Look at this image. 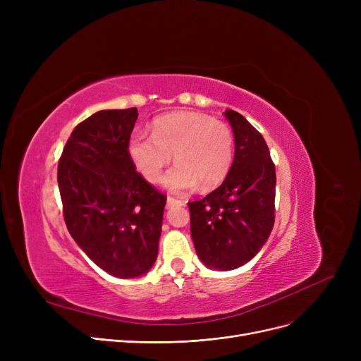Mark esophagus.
Wrapping results in <instances>:
<instances>
[{
  "label": "esophagus",
  "instance_id": "1",
  "mask_svg": "<svg viewBox=\"0 0 361 361\" xmlns=\"http://www.w3.org/2000/svg\"><path fill=\"white\" fill-rule=\"evenodd\" d=\"M166 203H168V206H174V204H184V200H181V199H177V197H173V196H168V197H166Z\"/></svg>",
  "mask_w": 361,
  "mask_h": 361
}]
</instances>
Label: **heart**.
I'll return each instance as SVG.
<instances>
[{"mask_svg":"<svg viewBox=\"0 0 361 361\" xmlns=\"http://www.w3.org/2000/svg\"><path fill=\"white\" fill-rule=\"evenodd\" d=\"M130 159L149 183H157L174 157L164 185L184 192L200 184L219 185L234 162V135L224 121L195 111L165 114L152 123V135L133 133L127 143Z\"/></svg>","mask_w":361,"mask_h":361,"instance_id":"obj_1","label":"heart"}]
</instances>
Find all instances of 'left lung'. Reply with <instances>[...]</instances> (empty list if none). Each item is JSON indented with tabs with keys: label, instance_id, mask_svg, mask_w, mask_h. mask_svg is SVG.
Masks as SVG:
<instances>
[{
	"label": "left lung",
	"instance_id": "obj_1",
	"mask_svg": "<svg viewBox=\"0 0 361 361\" xmlns=\"http://www.w3.org/2000/svg\"><path fill=\"white\" fill-rule=\"evenodd\" d=\"M235 154L230 174L202 200L188 202L190 231L207 268L231 271L252 260L275 222V165L260 133L241 114L226 109Z\"/></svg>",
	"mask_w": 361,
	"mask_h": 361
}]
</instances>
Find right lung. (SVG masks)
I'll list each match as a JSON object with an SVG mask.
<instances>
[{"instance_id":"add662e5","label":"right lung","mask_w":361,"mask_h":361,"mask_svg":"<svg viewBox=\"0 0 361 361\" xmlns=\"http://www.w3.org/2000/svg\"><path fill=\"white\" fill-rule=\"evenodd\" d=\"M137 116V108L94 112L75 126L59 162L70 235L117 278H136L154 267L166 203L128 155Z\"/></svg>"}]
</instances>
